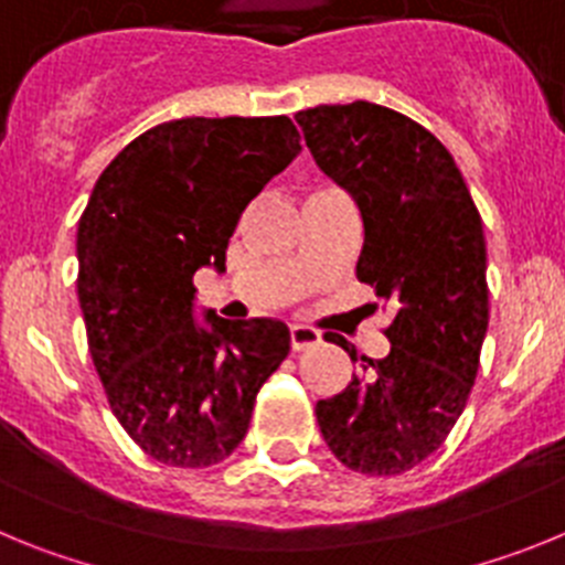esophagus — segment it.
<instances>
[{
  "label": "esophagus",
  "instance_id": "34e87169",
  "mask_svg": "<svg viewBox=\"0 0 565 565\" xmlns=\"http://www.w3.org/2000/svg\"><path fill=\"white\" fill-rule=\"evenodd\" d=\"M322 342L319 331L308 326H291V348L294 351H308V348H317Z\"/></svg>",
  "mask_w": 565,
  "mask_h": 565
}]
</instances>
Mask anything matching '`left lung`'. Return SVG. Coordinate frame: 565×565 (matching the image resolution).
<instances>
[{
	"label": "left lung",
	"instance_id": "1",
	"mask_svg": "<svg viewBox=\"0 0 565 565\" xmlns=\"http://www.w3.org/2000/svg\"><path fill=\"white\" fill-rule=\"evenodd\" d=\"M297 124L319 169L359 203V282L393 308L384 359L337 339L364 376L317 402L319 430L353 472L402 476L450 436L481 367L489 326L481 212L447 147L396 109L322 104L297 113Z\"/></svg>",
	"mask_w": 565,
	"mask_h": 565
}]
</instances>
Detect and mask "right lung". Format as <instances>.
<instances>
[{
	"label": "right lung",
	"instance_id": "obj_1",
	"mask_svg": "<svg viewBox=\"0 0 565 565\" xmlns=\"http://www.w3.org/2000/svg\"><path fill=\"white\" fill-rule=\"evenodd\" d=\"M288 115L181 118L115 154L78 221V302L109 411L149 458L198 469L246 438L291 348L279 319L192 317L194 271H226L239 214L299 152Z\"/></svg>",
	"mask_w": 565,
	"mask_h": 565
}]
</instances>
